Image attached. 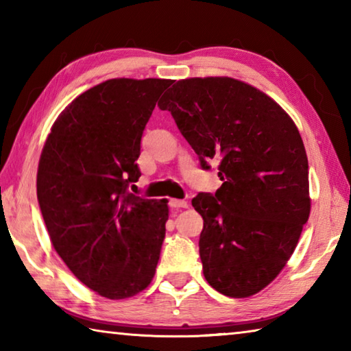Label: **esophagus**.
Segmentation results:
<instances>
[{
    "instance_id": "34e87169",
    "label": "esophagus",
    "mask_w": 351,
    "mask_h": 351,
    "mask_svg": "<svg viewBox=\"0 0 351 351\" xmlns=\"http://www.w3.org/2000/svg\"><path fill=\"white\" fill-rule=\"evenodd\" d=\"M169 206L171 207V209H186V207H189L187 201L176 199V198H171V199H169Z\"/></svg>"
}]
</instances>
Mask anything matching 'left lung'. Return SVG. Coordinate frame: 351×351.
Here are the masks:
<instances>
[{"label":"left lung","instance_id":"8db88e82","mask_svg":"<svg viewBox=\"0 0 351 351\" xmlns=\"http://www.w3.org/2000/svg\"><path fill=\"white\" fill-rule=\"evenodd\" d=\"M158 106L171 112L201 167L219 159L221 187L192 199L204 219L207 283L237 299L257 294L280 274L310 217L299 130L269 96L230 77L178 80Z\"/></svg>","mask_w":351,"mask_h":351}]
</instances>
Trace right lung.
<instances>
[{"instance_id": "obj_1", "label": "right lung", "mask_w": 351, "mask_h": 351, "mask_svg": "<svg viewBox=\"0 0 351 351\" xmlns=\"http://www.w3.org/2000/svg\"><path fill=\"white\" fill-rule=\"evenodd\" d=\"M165 79H111L75 97L41 152L37 198L52 246L71 272L106 299L153 280L169 219L167 199L128 192L139 180L141 138Z\"/></svg>"}]
</instances>
